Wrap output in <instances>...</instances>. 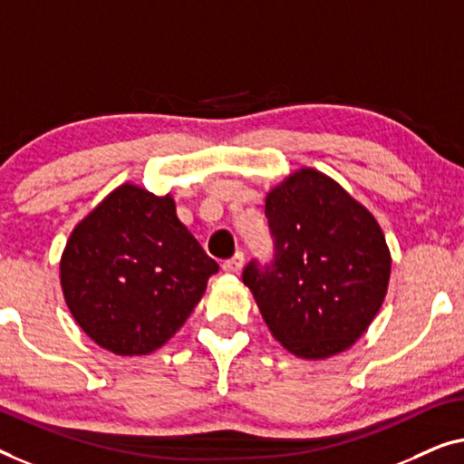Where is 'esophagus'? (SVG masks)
<instances>
[{
    "instance_id": "34e87169",
    "label": "esophagus",
    "mask_w": 464,
    "mask_h": 464,
    "mask_svg": "<svg viewBox=\"0 0 464 464\" xmlns=\"http://www.w3.org/2000/svg\"><path fill=\"white\" fill-rule=\"evenodd\" d=\"M241 265H244V252H235L231 258H227L223 263V269L227 273H237L241 269Z\"/></svg>"
}]
</instances>
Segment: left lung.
Wrapping results in <instances>:
<instances>
[{
    "instance_id": "left-lung-1",
    "label": "left lung",
    "mask_w": 464,
    "mask_h": 464,
    "mask_svg": "<svg viewBox=\"0 0 464 464\" xmlns=\"http://www.w3.org/2000/svg\"><path fill=\"white\" fill-rule=\"evenodd\" d=\"M271 265L256 260L244 284L271 334L303 360L347 351L376 317L391 254L376 218L330 176L300 168L266 193Z\"/></svg>"
}]
</instances>
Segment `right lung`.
I'll use <instances>...</instances> for the list:
<instances>
[{"instance_id":"obj_1","label":"right lung","mask_w":464,"mask_h":464,"mask_svg":"<svg viewBox=\"0 0 464 464\" xmlns=\"http://www.w3.org/2000/svg\"><path fill=\"white\" fill-rule=\"evenodd\" d=\"M218 271L176 217L172 195L111 191L64 246L61 285L80 328L115 355H147L187 322Z\"/></svg>"}]
</instances>
